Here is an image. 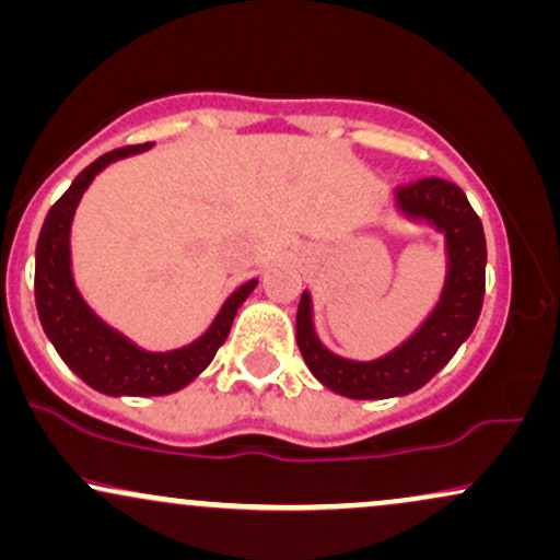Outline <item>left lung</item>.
I'll use <instances>...</instances> for the list:
<instances>
[{
	"mask_svg": "<svg viewBox=\"0 0 560 560\" xmlns=\"http://www.w3.org/2000/svg\"><path fill=\"white\" fill-rule=\"evenodd\" d=\"M395 213L405 223L429 226L445 236V281L440 298L408 339L371 361L342 358L320 342L313 294L305 289L300 298L298 347L302 358L324 387L350 400H387L421 389L471 337L485 302V229L460 186L436 176L421 178L419 184L397 189Z\"/></svg>",
	"mask_w": 560,
	"mask_h": 560,
	"instance_id": "1",
	"label": "left lung"
}]
</instances>
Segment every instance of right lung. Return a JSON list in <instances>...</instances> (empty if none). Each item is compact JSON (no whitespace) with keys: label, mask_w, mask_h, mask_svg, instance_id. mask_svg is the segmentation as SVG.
Returning <instances> with one entry per match:
<instances>
[{"label":"right lung","mask_w":560,"mask_h":560,"mask_svg":"<svg viewBox=\"0 0 560 560\" xmlns=\"http://www.w3.org/2000/svg\"><path fill=\"white\" fill-rule=\"evenodd\" d=\"M152 144L124 147L94 160L75 176L70 189L47 213L36 244V311L44 334L55 345L57 355L66 361L81 382L110 397H160L184 389L213 363L218 347L226 342L231 324L244 300L258 287V279L236 287L221 305L213 324L195 342L176 350H144L124 331L94 313L75 287L73 255H70V229L81 197L107 165L141 155Z\"/></svg>","instance_id":"obj_1"}]
</instances>
